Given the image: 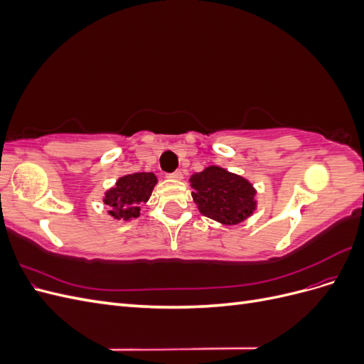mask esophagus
I'll use <instances>...</instances> for the list:
<instances>
[{
	"mask_svg": "<svg viewBox=\"0 0 364 364\" xmlns=\"http://www.w3.org/2000/svg\"><path fill=\"white\" fill-rule=\"evenodd\" d=\"M168 178L173 179V181H182V179H183V174H182L181 170H178V171H174V173L168 174Z\"/></svg>",
	"mask_w": 364,
	"mask_h": 364,
	"instance_id": "1",
	"label": "esophagus"
}]
</instances>
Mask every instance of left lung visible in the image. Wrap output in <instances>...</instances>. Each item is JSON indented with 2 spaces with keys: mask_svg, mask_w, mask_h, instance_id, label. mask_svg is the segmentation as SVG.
Listing matches in <instances>:
<instances>
[{
  "mask_svg": "<svg viewBox=\"0 0 364 364\" xmlns=\"http://www.w3.org/2000/svg\"><path fill=\"white\" fill-rule=\"evenodd\" d=\"M193 200L200 214L220 225L234 226L257 211V190L246 178L209 165L190 178Z\"/></svg>",
  "mask_w": 364,
  "mask_h": 364,
  "instance_id": "left-lung-1",
  "label": "left lung"
}]
</instances>
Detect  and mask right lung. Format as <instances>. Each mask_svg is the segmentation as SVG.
Instances as JSON below:
<instances>
[{
  "instance_id": "obj_1",
  "label": "right lung",
  "mask_w": 364,
  "mask_h": 364,
  "mask_svg": "<svg viewBox=\"0 0 364 364\" xmlns=\"http://www.w3.org/2000/svg\"><path fill=\"white\" fill-rule=\"evenodd\" d=\"M158 183L155 173H130L115 182L103 196V203L109 206L107 214L115 220L138 218L141 203H147L153 188Z\"/></svg>"
}]
</instances>
